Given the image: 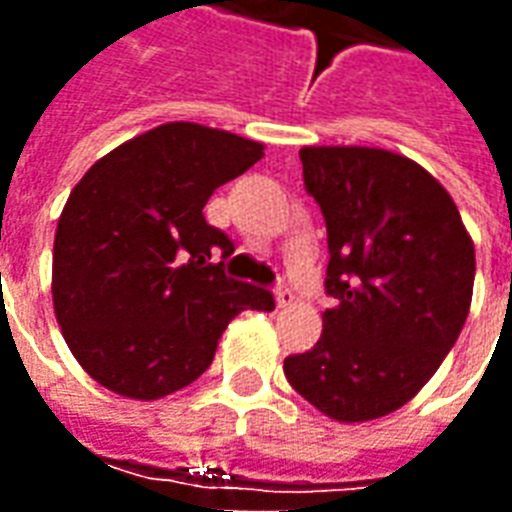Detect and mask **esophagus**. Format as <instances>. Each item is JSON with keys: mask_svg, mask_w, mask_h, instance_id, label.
Wrapping results in <instances>:
<instances>
[{"mask_svg": "<svg viewBox=\"0 0 512 512\" xmlns=\"http://www.w3.org/2000/svg\"><path fill=\"white\" fill-rule=\"evenodd\" d=\"M274 301H277L279 310H285V307H290V304L296 301V296H293L288 288H277L274 290Z\"/></svg>", "mask_w": 512, "mask_h": 512, "instance_id": "34e87169", "label": "esophagus"}]
</instances>
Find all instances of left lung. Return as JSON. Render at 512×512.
Returning a JSON list of instances; mask_svg holds the SVG:
<instances>
[{
	"mask_svg": "<svg viewBox=\"0 0 512 512\" xmlns=\"http://www.w3.org/2000/svg\"><path fill=\"white\" fill-rule=\"evenodd\" d=\"M329 233L323 332L285 359L290 386L337 422L406 406L458 340L474 288V241L447 189L381 147L299 150Z\"/></svg>",
	"mask_w": 512,
	"mask_h": 512,
	"instance_id": "obj_1",
	"label": "left lung"
}]
</instances>
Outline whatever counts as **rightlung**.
<instances>
[{
  "label": "right lung",
  "instance_id": "right-lung-1",
  "mask_svg": "<svg viewBox=\"0 0 512 512\" xmlns=\"http://www.w3.org/2000/svg\"><path fill=\"white\" fill-rule=\"evenodd\" d=\"M263 142L164 123L98 158L73 186L54 235L51 299L62 337L115 395L158 400L208 370L238 312L274 310L268 290L224 277L211 252L233 241L202 208L263 158Z\"/></svg>",
  "mask_w": 512,
  "mask_h": 512
}]
</instances>
